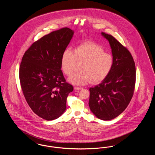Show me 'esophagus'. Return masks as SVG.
<instances>
[{
    "label": "esophagus",
    "mask_w": 155,
    "mask_h": 155,
    "mask_svg": "<svg viewBox=\"0 0 155 155\" xmlns=\"http://www.w3.org/2000/svg\"><path fill=\"white\" fill-rule=\"evenodd\" d=\"M82 88H81V87H74V89L75 90H81L82 89Z\"/></svg>",
    "instance_id": "34e87169"
}]
</instances>
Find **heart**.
Listing matches in <instances>:
<instances>
[{
  "label": "heart",
  "instance_id": "b5f03b06",
  "mask_svg": "<svg viewBox=\"0 0 155 155\" xmlns=\"http://www.w3.org/2000/svg\"><path fill=\"white\" fill-rule=\"evenodd\" d=\"M77 63H81L80 71L72 74L68 81L77 85L91 83L95 84L103 81L110 74L114 59L110 54L105 53L100 45L85 42L77 46L74 51L66 49L62 54L61 68L67 75L74 71Z\"/></svg>",
  "mask_w": 155,
  "mask_h": 155
}]
</instances>
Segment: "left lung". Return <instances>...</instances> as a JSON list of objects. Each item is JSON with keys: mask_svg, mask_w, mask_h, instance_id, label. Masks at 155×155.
Instances as JSON below:
<instances>
[{"mask_svg": "<svg viewBox=\"0 0 155 155\" xmlns=\"http://www.w3.org/2000/svg\"><path fill=\"white\" fill-rule=\"evenodd\" d=\"M108 40L114 59L110 74L101 84L89 88V106L96 117L110 120L122 113L133 97L136 80L135 65L129 51L112 35Z\"/></svg>", "mask_w": 155, "mask_h": 155, "instance_id": "8db88e82", "label": "left lung"}]
</instances>
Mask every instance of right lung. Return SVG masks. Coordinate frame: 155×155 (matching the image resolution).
<instances>
[{
	"label": "right lung",
	"instance_id": "right-lung-1",
	"mask_svg": "<svg viewBox=\"0 0 155 155\" xmlns=\"http://www.w3.org/2000/svg\"><path fill=\"white\" fill-rule=\"evenodd\" d=\"M74 31L63 28L38 39L25 52L19 78L30 108L46 120L59 118L66 109L67 97L73 87L66 82L61 59Z\"/></svg>",
	"mask_w": 155,
	"mask_h": 155
}]
</instances>
